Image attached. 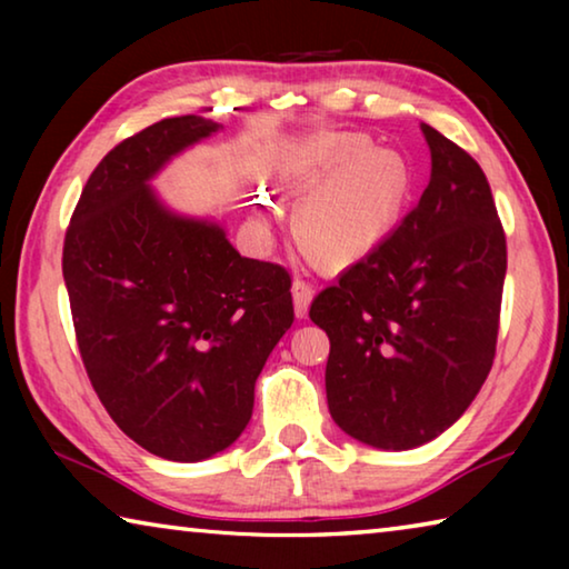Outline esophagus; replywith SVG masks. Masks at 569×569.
<instances>
[{"label":"esophagus","mask_w":569,"mask_h":569,"mask_svg":"<svg viewBox=\"0 0 569 569\" xmlns=\"http://www.w3.org/2000/svg\"><path fill=\"white\" fill-rule=\"evenodd\" d=\"M291 291H293V311H296V316H298V319H306L308 308H311V301H313V288L308 286L306 281H301V278H296Z\"/></svg>","instance_id":"34e87169"}]
</instances>
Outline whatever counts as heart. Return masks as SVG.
Masks as SVG:
<instances>
[{
	"instance_id": "obj_1",
	"label": "heart",
	"mask_w": 569,
	"mask_h": 569,
	"mask_svg": "<svg viewBox=\"0 0 569 569\" xmlns=\"http://www.w3.org/2000/svg\"><path fill=\"white\" fill-rule=\"evenodd\" d=\"M288 188L306 198L293 230L303 253L323 268H343L377 248L397 223L411 172L393 150H377L359 134H326L286 172ZM271 206L258 210L266 226Z\"/></svg>"
}]
</instances>
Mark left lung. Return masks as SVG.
<instances>
[{
	"label": "left lung",
	"instance_id": "8db88e82",
	"mask_svg": "<svg viewBox=\"0 0 569 569\" xmlns=\"http://www.w3.org/2000/svg\"><path fill=\"white\" fill-rule=\"evenodd\" d=\"M429 186L383 243L311 303L329 333L326 399L361 445L403 451L447 431L495 361L507 240L487 176L421 122Z\"/></svg>",
	"mask_w": 569,
	"mask_h": 569
}]
</instances>
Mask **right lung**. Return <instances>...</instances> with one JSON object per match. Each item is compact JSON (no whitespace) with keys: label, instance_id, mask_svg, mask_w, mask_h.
Wrapping results in <instances>:
<instances>
[{"label":"right lung","instance_id":"add662e5","mask_svg":"<svg viewBox=\"0 0 569 569\" xmlns=\"http://www.w3.org/2000/svg\"><path fill=\"white\" fill-rule=\"evenodd\" d=\"M223 124L166 118L122 140L84 186L62 276L84 369L112 421L150 455L203 461L243 435L256 379L293 323L291 278L243 258L218 220L150 186Z\"/></svg>","mask_w":569,"mask_h":569}]
</instances>
